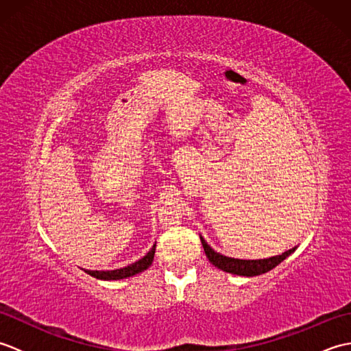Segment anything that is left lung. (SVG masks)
Returning <instances> with one entry per match:
<instances>
[{
  "instance_id": "1",
  "label": "left lung",
  "mask_w": 351,
  "mask_h": 351,
  "mask_svg": "<svg viewBox=\"0 0 351 351\" xmlns=\"http://www.w3.org/2000/svg\"><path fill=\"white\" fill-rule=\"evenodd\" d=\"M155 245L156 243L152 245V249L149 250L143 258H140L136 263H132L130 265H126L123 268H116V270H107V271H99V270H84L87 274H90L92 278L101 279V280H121V279H126L131 278V276H136L141 271H145L146 268L151 267L152 261H154V255H155Z\"/></svg>"
}]
</instances>
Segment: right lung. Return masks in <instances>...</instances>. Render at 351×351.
Wrapping results in <instances>:
<instances>
[{
  "label": "right lung",
  "instance_id": "right-lung-1",
  "mask_svg": "<svg viewBox=\"0 0 351 351\" xmlns=\"http://www.w3.org/2000/svg\"><path fill=\"white\" fill-rule=\"evenodd\" d=\"M200 241H202L206 258L210 259V263L213 265H215L226 273L245 276V278H253V276H259L273 270L276 265H279L283 259H287L291 253H294L297 249V247H293L287 252H283L282 255H276L265 259H238V258H229V256L221 255L219 252H215L211 245L205 241L204 237H200Z\"/></svg>",
  "mask_w": 351,
  "mask_h": 351
}]
</instances>
